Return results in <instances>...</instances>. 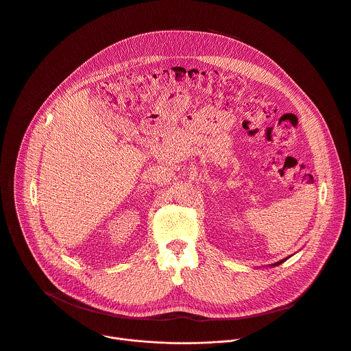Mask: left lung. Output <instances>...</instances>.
<instances>
[{
  "mask_svg": "<svg viewBox=\"0 0 351 351\" xmlns=\"http://www.w3.org/2000/svg\"><path fill=\"white\" fill-rule=\"evenodd\" d=\"M284 261H285V259H284ZM284 261H280V262H277V263H274V265H273V266H278V265H281V263H282V262H284Z\"/></svg>",
  "mask_w": 351,
  "mask_h": 351,
  "instance_id": "8db88e82",
  "label": "left lung"
}]
</instances>
